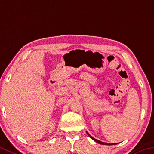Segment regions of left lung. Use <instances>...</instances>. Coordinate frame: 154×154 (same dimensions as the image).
Masks as SVG:
<instances>
[{"label":"left lung","mask_w":154,"mask_h":154,"mask_svg":"<svg viewBox=\"0 0 154 154\" xmlns=\"http://www.w3.org/2000/svg\"><path fill=\"white\" fill-rule=\"evenodd\" d=\"M86 133H87L88 135V136H90V137L92 139V140H94L95 142L98 143H99V144H101V145H116V144H118V143H106L101 142V141H100V140H97V139H95L94 138L92 137V136H90V134H88V131H86Z\"/></svg>","instance_id":"left-lung-1"}]
</instances>
